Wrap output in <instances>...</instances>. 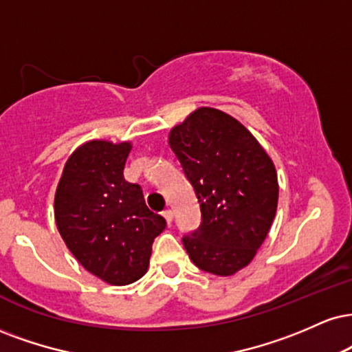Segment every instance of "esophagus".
Segmentation results:
<instances>
[{
	"label": "esophagus",
	"mask_w": 352,
	"mask_h": 352,
	"mask_svg": "<svg viewBox=\"0 0 352 352\" xmlns=\"http://www.w3.org/2000/svg\"><path fill=\"white\" fill-rule=\"evenodd\" d=\"M162 217L165 218V221H167V224H170L172 219H173V211L172 210H165L164 213H162Z\"/></svg>",
	"instance_id": "esophagus-1"
}]
</instances>
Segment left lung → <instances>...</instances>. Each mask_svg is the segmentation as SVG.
<instances>
[{
	"label": "left lung",
	"instance_id": "left-lung-1",
	"mask_svg": "<svg viewBox=\"0 0 352 352\" xmlns=\"http://www.w3.org/2000/svg\"><path fill=\"white\" fill-rule=\"evenodd\" d=\"M201 211L197 230L182 238L197 267L232 275L264 243L278 200L267 152L230 114L198 108L168 135Z\"/></svg>",
	"mask_w": 352,
	"mask_h": 352
}]
</instances>
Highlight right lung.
<instances>
[{
    "instance_id": "obj_1",
    "label": "right lung",
    "mask_w": 352,
    "mask_h": 352,
    "mask_svg": "<svg viewBox=\"0 0 352 352\" xmlns=\"http://www.w3.org/2000/svg\"><path fill=\"white\" fill-rule=\"evenodd\" d=\"M129 151V142L83 144L67 160L55 192V223L67 248L111 285L146 274L152 243L165 230V219L147 208L142 188L124 180Z\"/></svg>"
}]
</instances>
